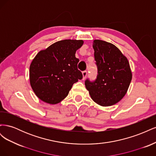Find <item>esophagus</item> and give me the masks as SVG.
Masks as SVG:
<instances>
[{"label":"esophagus","mask_w":156,"mask_h":156,"mask_svg":"<svg viewBox=\"0 0 156 156\" xmlns=\"http://www.w3.org/2000/svg\"><path fill=\"white\" fill-rule=\"evenodd\" d=\"M87 71H83V79H84L87 77Z\"/></svg>","instance_id":"34e87169"}]
</instances>
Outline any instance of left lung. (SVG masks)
Here are the masks:
<instances>
[{"label": "left lung", "mask_w": 156, "mask_h": 156, "mask_svg": "<svg viewBox=\"0 0 156 156\" xmlns=\"http://www.w3.org/2000/svg\"><path fill=\"white\" fill-rule=\"evenodd\" d=\"M92 46L98 75L95 81L87 79L84 84L94 101L111 106L123 98L129 88L132 79L129 64L115 45L95 40Z\"/></svg>", "instance_id": "left-lung-1"}]
</instances>
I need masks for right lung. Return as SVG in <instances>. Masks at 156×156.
<instances>
[{
	"label": "right lung",
	"instance_id": "1",
	"mask_svg": "<svg viewBox=\"0 0 156 156\" xmlns=\"http://www.w3.org/2000/svg\"><path fill=\"white\" fill-rule=\"evenodd\" d=\"M83 40H64L40 51L30 66L31 87L43 101L56 104L68 95L73 84L83 79L75 53Z\"/></svg>",
	"mask_w": 156,
	"mask_h": 156
}]
</instances>
